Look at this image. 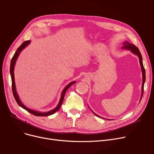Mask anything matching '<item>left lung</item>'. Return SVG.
<instances>
[{"label":"left lung","mask_w":154,"mask_h":154,"mask_svg":"<svg viewBox=\"0 0 154 154\" xmlns=\"http://www.w3.org/2000/svg\"><path fill=\"white\" fill-rule=\"evenodd\" d=\"M122 48L124 49L130 50L132 53L134 54L135 55H137L138 56L139 59V63H140V67H141V70H142V88H141L142 94H141L140 100H140L142 99V95H143V93H144V83H145V81H146V71H145V69H144V66H143V63H142V55L140 53V51L139 50V49L135 45L129 43L128 42H125L123 43V46H122ZM91 111L94 112L95 116H97L99 118H101L100 116H98V115H97L96 113H95V112L92 110H91Z\"/></svg>","instance_id":"obj_1"}]
</instances>
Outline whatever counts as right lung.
<instances>
[{"label":"right lung","mask_w":154,"mask_h":154,"mask_svg":"<svg viewBox=\"0 0 154 154\" xmlns=\"http://www.w3.org/2000/svg\"><path fill=\"white\" fill-rule=\"evenodd\" d=\"M31 42L30 40H28V41H26V42H23L21 46H20L18 47V48L17 49L16 52L15 53L12 60H11V63H10V75H11V78H12V92H13V94H14V97L17 101V103L18 104V105L20 106H21L22 108L25 109V110H26L27 111H28L29 112H30V113H32L35 116H49V115H53L54 113H55V112L56 111H57L59 108H60L61 105H62V103L63 102V100H64V96H65V94L66 92L67 91V90L72 85V84H75V81H73V82H71L70 83H69L63 90V92H62V94H61V97H60V100H59V103L57 105V106L53 109L51 111H46V112H39V111H35V110H33V109H29L28 108V107H26V106H25L23 103L22 102L20 101V98H19V97H18V95L17 94V90H16V86H15V77H14V68H15V63H16V61H17V59L20 53V52L25 48Z\"/></svg>","instance_id":"add662e5"}]
</instances>
